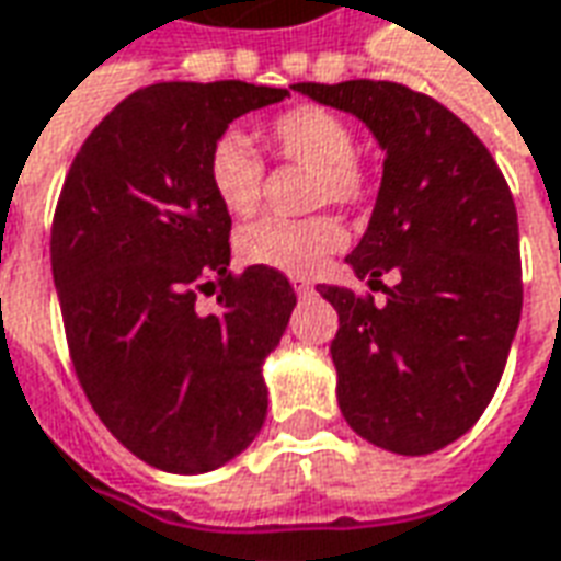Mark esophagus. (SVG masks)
<instances>
[{
    "instance_id": "obj_1",
    "label": "esophagus",
    "mask_w": 561,
    "mask_h": 561,
    "mask_svg": "<svg viewBox=\"0 0 561 561\" xmlns=\"http://www.w3.org/2000/svg\"><path fill=\"white\" fill-rule=\"evenodd\" d=\"M291 285H294V291H297V297H309V294L316 291V285H312L309 279H304V276H294Z\"/></svg>"
}]
</instances>
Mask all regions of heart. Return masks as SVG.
<instances>
[{
  "label": "heart",
  "instance_id": "heart-1",
  "mask_svg": "<svg viewBox=\"0 0 561 561\" xmlns=\"http://www.w3.org/2000/svg\"><path fill=\"white\" fill-rule=\"evenodd\" d=\"M273 158L312 172L309 199L316 206H362L374 194V175L355 154V130L346 117L324 105H294L264 127ZM206 179L215 199L233 218H249L261 206L264 160L240 133H221L206 158ZM346 245V230L331 215L312 218H264L240 233V257L254 267L285 276H312Z\"/></svg>",
  "mask_w": 561,
  "mask_h": 561
}]
</instances>
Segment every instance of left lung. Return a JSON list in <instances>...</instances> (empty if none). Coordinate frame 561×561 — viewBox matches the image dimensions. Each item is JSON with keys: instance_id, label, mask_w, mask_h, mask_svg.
<instances>
[{"instance_id": "1", "label": "left lung", "mask_w": 561, "mask_h": 561, "mask_svg": "<svg viewBox=\"0 0 561 561\" xmlns=\"http://www.w3.org/2000/svg\"><path fill=\"white\" fill-rule=\"evenodd\" d=\"M294 90L364 121L386 148L382 185L348 267L386 294L319 285L340 316L336 401L374 446L425 456L458 440L499 389L523 312L511 187L477 133L394 81ZM394 272V286L379 275Z\"/></svg>"}]
</instances>
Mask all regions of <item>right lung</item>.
<instances>
[{
  "instance_id": "1",
  "label": "right lung",
  "mask_w": 561,
  "mask_h": 561,
  "mask_svg": "<svg viewBox=\"0 0 561 561\" xmlns=\"http://www.w3.org/2000/svg\"><path fill=\"white\" fill-rule=\"evenodd\" d=\"M285 96L245 81L148 84L66 172L50 270L69 358L105 428L160 471H215L267 419L261 364L297 294L279 270L230 273V213L206 158L233 117ZM213 290L203 313L198 294Z\"/></svg>"
}]
</instances>
